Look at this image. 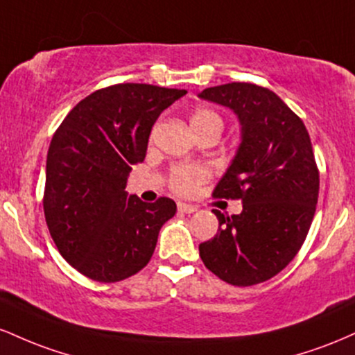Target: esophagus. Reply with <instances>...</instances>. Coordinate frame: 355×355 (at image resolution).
Listing matches in <instances>:
<instances>
[{"label": "esophagus", "mask_w": 355, "mask_h": 355, "mask_svg": "<svg viewBox=\"0 0 355 355\" xmlns=\"http://www.w3.org/2000/svg\"><path fill=\"white\" fill-rule=\"evenodd\" d=\"M178 211H182V214H193V211H197V207L195 205H190V203H178Z\"/></svg>", "instance_id": "esophagus-1"}]
</instances>
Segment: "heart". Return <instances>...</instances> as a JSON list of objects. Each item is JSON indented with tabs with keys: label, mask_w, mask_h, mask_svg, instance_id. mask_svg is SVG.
<instances>
[{
	"label": "heart",
	"mask_w": 355,
	"mask_h": 355,
	"mask_svg": "<svg viewBox=\"0 0 355 355\" xmlns=\"http://www.w3.org/2000/svg\"><path fill=\"white\" fill-rule=\"evenodd\" d=\"M190 125L191 130H209V128H215L218 132H222V116L218 115L217 112L214 110L207 108V107H198L191 113L190 116ZM210 177V170L203 165H197V164H185V165H178L175 166L170 173V187L172 190L177 191L180 195H190L193 193L198 187L202 185L203 182L209 180Z\"/></svg>",
	"instance_id": "1"
}]
</instances>
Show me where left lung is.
<instances>
[{
	"label": "left lung",
	"mask_w": 355,
	"mask_h": 355,
	"mask_svg": "<svg viewBox=\"0 0 355 355\" xmlns=\"http://www.w3.org/2000/svg\"><path fill=\"white\" fill-rule=\"evenodd\" d=\"M198 98L230 108L239 118L240 145L214 195L242 200L239 215L214 210L218 232L198 252L227 284L266 282L297 255L315 214L319 172L311 137L268 88L227 83L205 88Z\"/></svg>",
	"instance_id": "left-lung-1"
}]
</instances>
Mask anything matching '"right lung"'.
Masks as SVG:
<instances>
[{
	"instance_id": "1",
	"label": "right lung",
	"mask_w": 355,
	"mask_h": 355,
	"mask_svg": "<svg viewBox=\"0 0 355 355\" xmlns=\"http://www.w3.org/2000/svg\"><path fill=\"white\" fill-rule=\"evenodd\" d=\"M185 93L113 85L81 100L53 135L44 218L63 259L88 279L110 284L140 272L177 211L170 198L146 203L125 189L132 165L144 162L157 118Z\"/></svg>"
}]
</instances>
